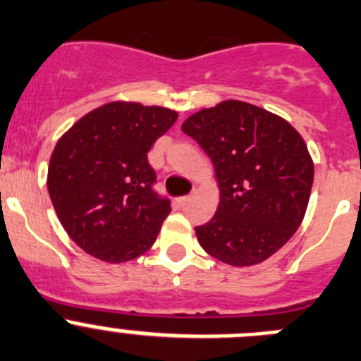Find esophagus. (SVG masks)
<instances>
[{
  "instance_id": "esophagus-1",
  "label": "esophagus",
  "mask_w": 361,
  "mask_h": 361,
  "mask_svg": "<svg viewBox=\"0 0 361 361\" xmlns=\"http://www.w3.org/2000/svg\"><path fill=\"white\" fill-rule=\"evenodd\" d=\"M192 197H194V194H188V196H183V197H180V200H178V203H180L181 207H183V204H187L188 201L192 200Z\"/></svg>"
}]
</instances>
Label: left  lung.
Listing matches in <instances>:
<instances>
[{"label": "left lung", "mask_w": 361, "mask_h": 361, "mask_svg": "<svg viewBox=\"0 0 361 361\" xmlns=\"http://www.w3.org/2000/svg\"><path fill=\"white\" fill-rule=\"evenodd\" d=\"M181 130L210 157L221 187L215 215L196 226L201 247L235 267L267 260L308 207L313 161L302 137L281 117L235 99L194 114Z\"/></svg>", "instance_id": "8db88e82"}]
</instances>
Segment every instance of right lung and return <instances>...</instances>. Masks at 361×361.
<instances>
[{
	"label": "right lung",
	"mask_w": 361,
	"mask_h": 361,
	"mask_svg": "<svg viewBox=\"0 0 361 361\" xmlns=\"http://www.w3.org/2000/svg\"><path fill=\"white\" fill-rule=\"evenodd\" d=\"M176 119L174 110L114 101L83 116L56 142L49 197L83 251L121 264L157 240L171 200L154 190L147 153Z\"/></svg>",
	"instance_id": "1"
}]
</instances>
